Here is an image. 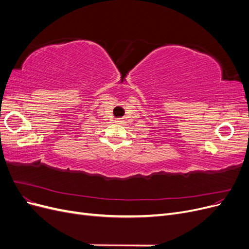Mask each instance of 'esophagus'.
<instances>
[{
  "label": "esophagus",
  "instance_id": "obj_1",
  "mask_svg": "<svg viewBox=\"0 0 249 249\" xmlns=\"http://www.w3.org/2000/svg\"><path fill=\"white\" fill-rule=\"evenodd\" d=\"M115 123H117V124H118V123H122V122H120V119H116V120H115Z\"/></svg>",
  "mask_w": 249,
  "mask_h": 249
}]
</instances>
